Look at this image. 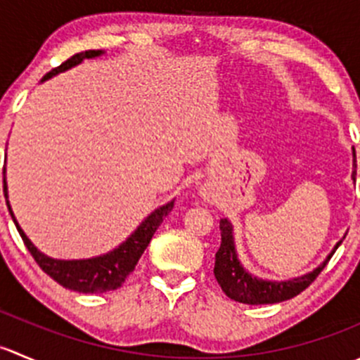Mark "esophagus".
<instances>
[{"label": "esophagus", "instance_id": "1", "mask_svg": "<svg viewBox=\"0 0 360 360\" xmlns=\"http://www.w3.org/2000/svg\"><path fill=\"white\" fill-rule=\"evenodd\" d=\"M209 195H210L209 191H203V197H207V198H209Z\"/></svg>", "mask_w": 360, "mask_h": 360}]
</instances>
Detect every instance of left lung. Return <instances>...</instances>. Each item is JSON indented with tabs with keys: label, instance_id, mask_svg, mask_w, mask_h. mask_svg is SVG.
Listing matches in <instances>:
<instances>
[{
	"label": "left lung",
	"instance_id": "obj_1",
	"mask_svg": "<svg viewBox=\"0 0 360 360\" xmlns=\"http://www.w3.org/2000/svg\"><path fill=\"white\" fill-rule=\"evenodd\" d=\"M354 160H355V150H354ZM357 167V165H355ZM355 179V170L352 174ZM219 230H221V245L216 252V264H214V275L216 281L219 282L221 289L224 294L231 300L238 301V303L245 304H271V303H281V301L291 300V297L297 296L303 292L315 278L319 277L326 264L329 263L331 256L335 250L340 248L341 240L338 242L335 250L331 256L324 261L319 268H315L310 274L303 275L300 278H292L288 282H270V281H261V278L252 277L248 271L242 268L240 261H238L237 252H235L233 244V230L228 219L219 221Z\"/></svg>",
	"mask_w": 360,
	"mask_h": 360
}]
</instances>
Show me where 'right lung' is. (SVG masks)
<instances>
[{
	"mask_svg": "<svg viewBox=\"0 0 360 360\" xmlns=\"http://www.w3.org/2000/svg\"><path fill=\"white\" fill-rule=\"evenodd\" d=\"M101 53H103L101 50H85V52L75 53L72 57H69L66 63H63L60 66L53 68L52 71L46 72V75L43 76V79H49L50 76L57 75V72H63L69 68L76 66V64L82 63L83 59L97 57L101 56ZM3 191H5L6 198L5 179H3ZM6 205H8V202H6ZM172 209L174 202H169L167 205L160 207V209L155 210L151 216H148V219H144V223L141 224V226L137 228V230L134 231L118 249L111 250V252L104 254V256L82 261H60L45 256V254L39 252V250L29 242V238L25 237L24 231L20 230V226L17 224L12 209H10L8 205L10 216H12L20 237H22L24 245L27 248L29 252H31V256L34 257L36 263L39 264V268H41L46 275H50L57 284L63 285V288L85 294L106 292L118 289L120 285L125 282V278L132 274L137 261H139V257L143 256L148 244H150L151 238H153L155 231H157L160 224H162L163 217L169 216V212Z\"/></svg>",
	"mask_w": 360,
	"mask_h": 360,
	"instance_id": "1",
	"label": "right lung"
}]
</instances>
